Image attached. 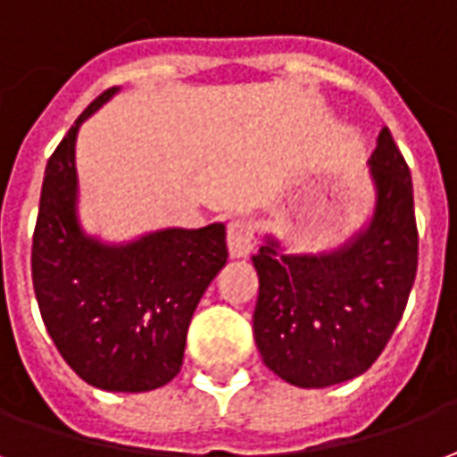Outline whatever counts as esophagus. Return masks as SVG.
Wrapping results in <instances>:
<instances>
[{"instance_id":"34e87169","label":"esophagus","mask_w":457,"mask_h":457,"mask_svg":"<svg viewBox=\"0 0 457 457\" xmlns=\"http://www.w3.org/2000/svg\"><path fill=\"white\" fill-rule=\"evenodd\" d=\"M226 243H228V255L233 261H241L248 258L255 245V236H253V226L245 219H236L228 224L226 231Z\"/></svg>"}]
</instances>
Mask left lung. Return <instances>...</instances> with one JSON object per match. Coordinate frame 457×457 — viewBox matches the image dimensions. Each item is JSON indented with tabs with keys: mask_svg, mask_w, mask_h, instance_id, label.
I'll return each mask as SVG.
<instances>
[{
	"mask_svg": "<svg viewBox=\"0 0 457 457\" xmlns=\"http://www.w3.org/2000/svg\"><path fill=\"white\" fill-rule=\"evenodd\" d=\"M368 168L370 214L345 241L295 253L265 233L253 255L255 345L262 362L295 387H331L362 375L404 314L419 236L411 175L387 126Z\"/></svg>",
	"mask_w": 457,
	"mask_h": 457,
	"instance_id": "left-lung-1",
	"label": "left lung"
}]
</instances>
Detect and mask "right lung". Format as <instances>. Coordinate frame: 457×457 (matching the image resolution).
Returning a JSON list of instances; mask_svg holds the SVG:
<instances>
[{
	"label": "right lung",
	"instance_id": "obj_1",
	"mask_svg": "<svg viewBox=\"0 0 457 457\" xmlns=\"http://www.w3.org/2000/svg\"><path fill=\"white\" fill-rule=\"evenodd\" d=\"M116 92L96 96L46 165L33 233V289L55 348L87 385L151 392L182 368L192 314L228 258L226 226H170L129 241L85 231L78 133Z\"/></svg>",
	"mask_w": 457,
	"mask_h": 457
}]
</instances>
